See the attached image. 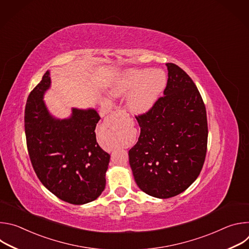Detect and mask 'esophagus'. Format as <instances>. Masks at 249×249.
Here are the masks:
<instances>
[{"instance_id": "obj_1", "label": "esophagus", "mask_w": 249, "mask_h": 249, "mask_svg": "<svg viewBox=\"0 0 249 249\" xmlns=\"http://www.w3.org/2000/svg\"><path fill=\"white\" fill-rule=\"evenodd\" d=\"M124 112L121 110L115 111L113 112L111 115H109L107 118H106L103 122V129L105 130H114L118 124L119 118L121 117V115H123Z\"/></svg>"}]
</instances>
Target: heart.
I'll list each match as a JSON object with an SVG mask.
<instances>
[{"label":"heart","instance_id":"obj_1","mask_svg":"<svg viewBox=\"0 0 249 249\" xmlns=\"http://www.w3.org/2000/svg\"><path fill=\"white\" fill-rule=\"evenodd\" d=\"M166 84V76L160 70L130 69L119 74L111 83L109 91L119 97L130 93L128 108L137 114L148 112L158 100Z\"/></svg>","mask_w":249,"mask_h":249}]
</instances>
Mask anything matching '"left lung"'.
Segmentation results:
<instances>
[{
    "instance_id": "obj_1",
    "label": "left lung",
    "mask_w": 249,
    "mask_h": 249,
    "mask_svg": "<svg viewBox=\"0 0 249 249\" xmlns=\"http://www.w3.org/2000/svg\"><path fill=\"white\" fill-rule=\"evenodd\" d=\"M163 96L145 114L136 116L141 128L129 151V163L139 188L167 199L185 191L203 167L208 123L201 94L184 71L166 64Z\"/></svg>"
}]
</instances>
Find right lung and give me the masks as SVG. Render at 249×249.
Returning a JSON list of instances; mask_svg holds the SVG:
<instances>
[{"label":"right lung","mask_w":249,"mask_h":249,"mask_svg":"<svg viewBox=\"0 0 249 249\" xmlns=\"http://www.w3.org/2000/svg\"><path fill=\"white\" fill-rule=\"evenodd\" d=\"M50 87L47 71L26 101L28 155L35 173L51 193L70 204H87L104 190L110 160L96 142L100 117L93 108H72L69 118L54 117L43 99Z\"/></svg>","instance_id":"obj_1"}]
</instances>
